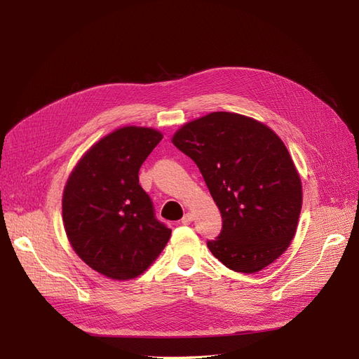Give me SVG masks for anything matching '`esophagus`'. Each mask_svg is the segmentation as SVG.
I'll use <instances>...</instances> for the list:
<instances>
[{
	"instance_id": "1",
	"label": "esophagus",
	"mask_w": 359,
	"mask_h": 359,
	"mask_svg": "<svg viewBox=\"0 0 359 359\" xmlns=\"http://www.w3.org/2000/svg\"><path fill=\"white\" fill-rule=\"evenodd\" d=\"M193 222V215L191 214H184V217H182V219H181V223L182 224H190Z\"/></svg>"
}]
</instances>
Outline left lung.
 Wrapping results in <instances>:
<instances>
[{"mask_svg":"<svg viewBox=\"0 0 359 359\" xmlns=\"http://www.w3.org/2000/svg\"><path fill=\"white\" fill-rule=\"evenodd\" d=\"M172 142L196 163L219 206L222 232L206 245L224 266L252 274L286 252L302 189L273 130L244 115L212 112L182 126Z\"/></svg>","mask_w":359,"mask_h":359,"instance_id":"8db88e82","label":"left lung"}]
</instances>
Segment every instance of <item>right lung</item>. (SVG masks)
Segmentation results:
<instances>
[{
  "instance_id": "right-lung-1",
  "label": "right lung",
  "mask_w": 359,
  "mask_h": 359,
  "mask_svg": "<svg viewBox=\"0 0 359 359\" xmlns=\"http://www.w3.org/2000/svg\"><path fill=\"white\" fill-rule=\"evenodd\" d=\"M161 139L154 128L115 130L81 158L64 189L62 220L73 250L109 278L142 274L170 238L139 184V169Z\"/></svg>"
}]
</instances>
